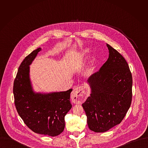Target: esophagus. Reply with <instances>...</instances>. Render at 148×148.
Wrapping results in <instances>:
<instances>
[{
    "mask_svg": "<svg viewBox=\"0 0 148 148\" xmlns=\"http://www.w3.org/2000/svg\"><path fill=\"white\" fill-rule=\"evenodd\" d=\"M86 92L83 86L76 88L72 92L71 98L74 103L76 104H81L84 101Z\"/></svg>",
    "mask_w": 148,
    "mask_h": 148,
    "instance_id": "34e87169",
    "label": "esophagus"
}]
</instances>
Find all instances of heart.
<instances>
[{
	"instance_id": "1",
	"label": "heart",
	"mask_w": 148,
	"mask_h": 148,
	"mask_svg": "<svg viewBox=\"0 0 148 148\" xmlns=\"http://www.w3.org/2000/svg\"><path fill=\"white\" fill-rule=\"evenodd\" d=\"M88 52H89V49H88V48H87V49H84V50L83 51V55H84L85 53H88ZM90 72H91V69H88V73H90Z\"/></svg>"
}]
</instances>
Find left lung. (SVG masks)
<instances>
[{
  "mask_svg": "<svg viewBox=\"0 0 148 148\" xmlns=\"http://www.w3.org/2000/svg\"><path fill=\"white\" fill-rule=\"evenodd\" d=\"M109 58L99 71L88 80L90 96L82 106L89 128L105 132L119 124L132 103V76L124 58L106 44Z\"/></svg>",
  "mask_w": 148,
  "mask_h": 148,
  "instance_id": "obj_1",
  "label": "left lung"
}]
</instances>
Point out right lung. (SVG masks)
<instances>
[{
	"label": "right lung",
	"mask_w": 148,
	"mask_h": 148,
	"mask_svg": "<svg viewBox=\"0 0 148 148\" xmlns=\"http://www.w3.org/2000/svg\"><path fill=\"white\" fill-rule=\"evenodd\" d=\"M41 51L39 48L25 58L14 82V103L25 124L35 133L55 137L63 132L64 117L72 108L70 89L48 94L33 92L29 77V66Z\"/></svg>",
	"instance_id": "1"
}]
</instances>
